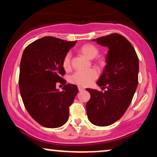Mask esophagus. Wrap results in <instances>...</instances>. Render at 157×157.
<instances>
[{
    "label": "esophagus",
    "instance_id": "34e87169",
    "mask_svg": "<svg viewBox=\"0 0 157 157\" xmlns=\"http://www.w3.org/2000/svg\"><path fill=\"white\" fill-rule=\"evenodd\" d=\"M78 90H79V91H82L84 90V88L81 87V86H78Z\"/></svg>",
    "mask_w": 157,
    "mask_h": 157
}]
</instances>
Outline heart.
Returning <instances> with one entry per match:
<instances>
[{"label":"heart","mask_w":157,"mask_h":157,"mask_svg":"<svg viewBox=\"0 0 157 157\" xmlns=\"http://www.w3.org/2000/svg\"><path fill=\"white\" fill-rule=\"evenodd\" d=\"M80 52L85 57L89 59H94L98 55V48L92 44H85L80 48ZM71 53L66 54L63 60V67L65 70L70 69L71 68ZM99 76V72L95 68H91L85 71H77L70 77L69 80L71 83L80 86H90Z\"/></svg>","instance_id":"heart-1"}]
</instances>
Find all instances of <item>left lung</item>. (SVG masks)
<instances>
[{"label":"left lung","mask_w":157,"mask_h":157,"mask_svg":"<svg viewBox=\"0 0 157 157\" xmlns=\"http://www.w3.org/2000/svg\"><path fill=\"white\" fill-rule=\"evenodd\" d=\"M109 48L106 65L97 84L106 91L86 89L88 119L97 126H108L122 117L130 105L138 85L139 59L125 37L114 33L92 40Z\"/></svg>","instance_id":"obj_1"}]
</instances>
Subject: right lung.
I'll return each mask as SVG.
<instances>
[{"mask_svg": "<svg viewBox=\"0 0 157 157\" xmlns=\"http://www.w3.org/2000/svg\"><path fill=\"white\" fill-rule=\"evenodd\" d=\"M77 41L44 37L25 48L20 65L19 89L25 108L36 122L44 127L55 128L68 119L69 107L78 93L77 86L66 84L62 78L65 55ZM57 82L64 84L63 91Z\"/></svg>", "mask_w": 157, "mask_h": 157, "instance_id": "add662e5", "label": "right lung"}]
</instances>
